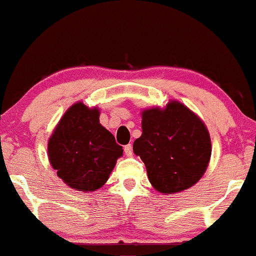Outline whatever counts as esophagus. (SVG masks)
Returning a JSON list of instances; mask_svg holds the SVG:
<instances>
[{"mask_svg":"<svg viewBox=\"0 0 256 256\" xmlns=\"http://www.w3.org/2000/svg\"><path fill=\"white\" fill-rule=\"evenodd\" d=\"M124 153H126V154L128 156V157H130V156H132V153H133L132 144H126V146H124Z\"/></svg>","mask_w":256,"mask_h":256,"instance_id":"34e87169","label":"esophagus"}]
</instances>
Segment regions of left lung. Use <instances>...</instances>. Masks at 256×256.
<instances>
[{
    "mask_svg": "<svg viewBox=\"0 0 256 256\" xmlns=\"http://www.w3.org/2000/svg\"><path fill=\"white\" fill-rule=\"evenodd\" d=\"M133 152L147 168L158 192L171 194L194 186L206 172L211 157L208 130L194 112L177 100L166 108L142 112V136Z\"/></svg>",
    "mask_w": 256,
    "mask_h": 256,
    "instance_id": "8db88e82",
    "label": "left lung"
}]
</instances>
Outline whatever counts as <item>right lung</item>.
<instances>
[{"instance_id":"add662e5","label":"right lung","mask_w":256,"mask_h":256,"mask_svg":"<svg viewBox=\"0 0 256 256\" xmlns=\"http://www.w3.org/2000/svg\"><path fill=\"white\" fill-rule=\"evenodd\" d=\"M98 108L72 104L48 138V160L65 184L82 192L100 188L123 154L114 136L99 123Z\"/></svg>"}]
</instances>
